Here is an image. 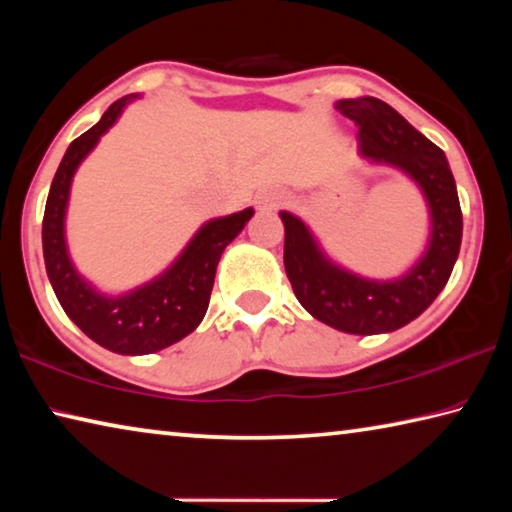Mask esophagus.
I'll use <instances>...</instances> for the list:
<instances>
[{"mask_svg": "<svg viewBox=\"0 0 512 512\" xmlns=\"http://www.w3.org/2000/svg\"><path fill=\"white\" fill-rule=\"evenodd\" d=\"M284 203H287V196H284L282 192H264L255 198L257 210H262V212H273V210H277V207H282Z\"/></svg>", "mask_w": 512, "mask_h": 512, "instance_id": "34e87169", "label": "esophagus"}]
</instances>
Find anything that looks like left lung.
Segmentation results:
<instances>
[{
  "label": "left lung",
  "mask_w": 512,
  "mask_h": 512,
  "mask_svg": "<svg viewBox=\"0 0 512 512\" xmlns=\"http://www.w3.org/2000/svg\"><path fill=\"white\" fill-rule=\"evenodd\" d=\"M334 108L357 121L363 162L400 171L420 189L427 244L400 275L368 277L329 257L309 223L282 210L284 268L300 305L320 323L357 336L388 334L418 318L445 289L461 250V203L445 153L395 108L375 97L343 99Z\"/></svg>",
  "instance_id": "1"
}]
</instances>
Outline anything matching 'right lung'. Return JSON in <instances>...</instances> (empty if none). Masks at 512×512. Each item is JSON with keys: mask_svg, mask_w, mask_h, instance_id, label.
I'll use <instances>...</instances> for the list:
<instances>
[{"mask_svg": "<svg viewBox=\"0 0 512 512\" xmlns=\"http://www.w3.org/2000/svg\"><path fill=\"white\" fill-rule=\"evenodd\" d=\"M140 97L142 94H128L115 101L88 133L69 144L51 180L42 219V253L60 307L94 343L126 357L160 352L183 341L201 325L210 305L216 266L223 250L255 214L253 207H246L241 212L205 221L178 257L140 287L121 293H106L94 287L69 255L65 225L69 194L83 160L117 124L128 103Z\"/></svg>", "mask_w": 512, "mask_h": 512, "instance_id": "obj_1", "label": "right lung"}]
</instances>
